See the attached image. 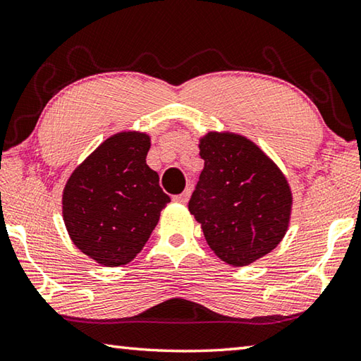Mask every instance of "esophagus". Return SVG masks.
Segmentation results:
<instances>
[{"label":"esophagus","mask_w":361,"mask_h":361,"mask_svg":"<svg viewBox=\"0 0 361 361\" xmlns=\"http://www.w3.org/2000/svg\"><path fill=\"white\" fill-rule=\"evenodd\" d=\"M189 197H191V189H186V191H183L181 194L175 195L173 200L175 202H180V203H186L189 200Z\"/></svg>","instance_id":"34e87169"}]
</instances>
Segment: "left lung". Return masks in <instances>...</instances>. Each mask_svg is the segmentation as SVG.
Wrapping results in <instances>:
<instances>
[{
    "label": "left lung",
    "mask_w": 361,
    "mask_h": 361,
    "mask_svg": "<svg viewBox=\"0 0 361 361\" xmlns=\"http://www.w3.org/2000/svg\"><path fill=\"white\" fill-rule=\"evenodd\" d=\"M205 161L189 212L208 246L226 264L245 267L279 245L289 227L292 192L286 176L243 135L208 133Z\"/></svg>",
    "instance_id": "left-lung-1"
}]
</instances>
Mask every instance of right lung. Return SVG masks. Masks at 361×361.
Listing matches in <instances>:
<instances>
[{
    "mask_svg": "<svg viewBox=\"0 0 361 361\" xmlns=\"http://www.w3.org/2000/svg\"><path fill=\"white\" fill-rule=\"evenodd\" d=\"M149 137L120 133L101 143L66 183L63 218L83 254L106 267L133 260L170 202L147 166Z\"/></svg>",
    "mask_w": 361,
    "mask_h": 361,
    "instance_id": "add662e5",
    "label": "right lung"
}]
</instances>
